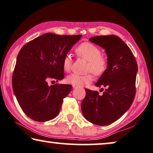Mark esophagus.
Segmentation results:
<instances>
[{"mask_svg": "<svg viewBox=\"0 0 153 153\" xmlns=\"http://www.w3.org/2000/svg\"><path fill=\"white\" fill-rule=\"evenodd\" d=\"M72 87H73V88H74H74H77L76 86H75V85H72Z\"/></svg>", "mask_w": 153, "mask_h": 153, "instance_id": "1", "label": "esophagus"}]
</instances>
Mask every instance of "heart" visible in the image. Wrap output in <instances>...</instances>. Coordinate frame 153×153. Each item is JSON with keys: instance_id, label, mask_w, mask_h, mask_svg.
I'll list each match as a JSON object with an SVG mask.
<instances>
[{"instance_id": "b5f03b06", "label": "heart", "mask_w": 153, "mask_h": 153, "mask_svg": "<svg viewBox=\"0 0 153 153\" xmlns=\"http://www.w3.org/2000/svg\"><path fill=\"white\" fill-rule=\"evenodd\" d=\"M75 54L78 57L85 59L88 61L86 70L92 72L97 76H100L106 72L108 68V60L101 54V50L94 44L89 42H83L75 48ZM72 59L70 54H66L62 59V65L65 72H70L72 68ZM92 81L91 72L80 75L72 74L66 77L68 83L80 87L84 84H88Z\"/></svg>"}]
</instances>
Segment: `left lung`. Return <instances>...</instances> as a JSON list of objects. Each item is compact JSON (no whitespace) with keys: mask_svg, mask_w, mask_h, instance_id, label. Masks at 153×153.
Masks as SVG:
<instances>
[{"mask_svg":"<svg viewBox=\"0 0 153 153\" xmlns=\"http://www.w3.org/2000/svg\"><path fill=\"white\" fill-rule=\"evenodd\" d=\"M90 41L105 49L108 68L96 83L97 87L105 88L102 95L85 89L82 113L93 124L109 125L118 120L133 102L138 67L131 50L119 37L97 36Z\"/></svg>","mask_w":153,"mask_h":153,"instance_id":"8db88e82","label":"left lung"}]
</instances>
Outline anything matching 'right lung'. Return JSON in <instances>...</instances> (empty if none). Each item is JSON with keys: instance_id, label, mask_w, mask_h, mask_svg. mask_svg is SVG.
<instances>
[{"instance_id": "add662e5", "label": "right lung", "mask_w": 153, "mask_h": 153, "mask_svg": "<svg viewBox=\"0 0 153 153\" xmlns=\"http://www.w3.org/2000/svg\"><path fill=\"white\" fill-rule=\"evenodd\" d=\"M82 35L46 33L26 43L17 56L12 75V88L21 109L33 120L44 122L60 112L71 85L48 81L64 78L62 59Z\"/></svg>"}]
</instances>
